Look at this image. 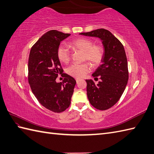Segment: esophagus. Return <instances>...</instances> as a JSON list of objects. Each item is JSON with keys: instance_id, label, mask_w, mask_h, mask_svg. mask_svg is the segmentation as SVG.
Wrapping results in <instances>:
<instances>
[{"instance_id": "1", "label": "esophagus", "mask_w": 154, "mask_h": 154, "mask_svg": "<svg viewBox=\"0 0 154 154\" xmlns=\"http://www.w3.org/2000/svg\"><path fill=\"white\" fill-rule=\"evenodd\" d=\"M80 79H79V78H75V80H76L77 83H78V82L80 81Z\"/></svg>"}]
</instances>
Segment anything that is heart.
I'll return each instance as SVG.
<instances>
[{
	"instance_id": "heart-1",
	"label": "heart",
	"mask_w": 154,
	"mask_h": 154,
	"mask_svg": "<svg viewBox=\"0 0 154 154\" xmlns=\"http://www.w3.org/2000/svg\"><path fill=\"white\" fill-rule=\"evenodd\" d=\"M68 46L73 51L83 52V60L88 61L93 67H96L102 62L104 54V50L101 45H94V42L87 38H77L69 42ZM57 56L60 62L67 63L71 60V53L68 48L63 45L59 46ZM91 69L88 62L81 64H73L67 67L66 72L75 77H83Z\"/></svg>"
}]
</instances>
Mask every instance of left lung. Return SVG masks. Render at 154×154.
Returning a JSON list of instances; mask_svg holds the SVG:
<instances>
[{
    "label": "left lung",
    "instance_id": "obj_1",
    "mask_svg": "<svg viewBox=\"0 0 154 154\" xmlns=\"http://www.w3.org/2000/svg\"><path fill=\"white\" fill-rule=\"evenodd\" d=\"M80 35L98 37L104 47V54L92 77L100 81L96 84L92 79L86 80L87 97L91 104L100 110L112 108L119 101L128 79V63L122 43L108 30L98 29Z\"/></svg>",
    "mask_w": 154,
    "mask_h": 154
}]
</instances>
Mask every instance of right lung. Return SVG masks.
I'll return each mask as SVG.
<instances>
[{
    "label": "right lung",
    "mask_w": 154,
    "mask_h": 154,
    "mask_svg": "<svg viewBox=\"0 0 154 154\" xmlns=\"http://www.w3.org/2000/svg\"><path fill=\"white\" fill-rule=\"evenodd\" d=\"M69 33L56 30L46 32L32 46L28 60V81L31 91L42 106L55 113L69 108L76 81L63 73L57 51ZM62 73V82L56 78Z\"/></svg>",
    "instance_id": "right-lung-1"
}]
</instances>
